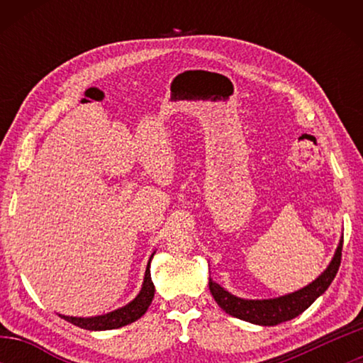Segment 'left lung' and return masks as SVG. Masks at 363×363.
Returning <instances> with one entry per match:
<instances>
[{
    "label": "left lung",
    "instance_id": "obj_1",
    "mask_svg": "<svg viewBox=\"0 0 363 363\" xmlns=\"http://www.w3.org/2000/svg\"><path fill=\"white\" fill-rule=\"evenodd\" d=\"M341 251H342V240L340 242L336 253L331 259L327 270L312 281L303 290H298L291 294H285V296L275 298V299H262V301H253V299H242L225 291L223 286L210 279V291L213 298L223 311L232 317L240 318L245 322H251L256 325H264V327H272V325H279L281 322L291 320V318L298 317L299 314L309 307L314 301L325 293V290L330 286L331 281L336 277L337 269L341 264Z\"/></svg>",
    "mask_w": 363,
    "mask_h": 363
}]
</instances>
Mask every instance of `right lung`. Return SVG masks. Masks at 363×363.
Returning <instances> with one entry per match:
<instances>
[{
  "instance_id": "add662e5",
  "label": "right lung",
  "mask_w": 363,
  "mask_h": 363,
  "mask_svg": "<svg viewBox=\"0 0 363 363\" xmlns=\"http://www.w3.org/2000/svg\"><path fill=\"white\" fill-rule=\"evenodd\" d=\"M153 255L150 256L149 264H147L145 269V277H144V284H143V290L134 298L130 304H126L125 307H120L113 312H108L106 315H97V317H88V318H82V317H69V315H60L64 320L70 322L73 325H77L79 328L84 330H113V328H120L125 327L128 323L136 322L138 318L143 317L145 314V311L149 309V306L153 299V293H155V286H153V281L150 279V261H152Z\"/></svg>"
}]
</instances>
